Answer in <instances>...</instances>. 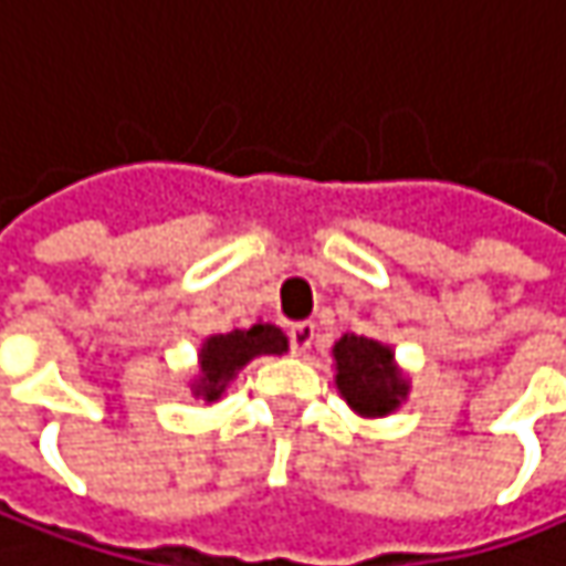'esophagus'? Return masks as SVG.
Returning a JSON list of instances; mask_svg holds the SVG:
<instances>
[{"mask_svg": "<svg viewBox=\"0 0 566 566\" xmlns=\"http://www.w3.org/2000/svg\"><path fill=\"white\" fill-rule=\"evenodd\" d=\"M312 342H315V325L312 322H296L290 328V344H293V354L296 357H303L305 350L312 347Z\"/></svg>", "mask_w": 566, "mask_h": 566, "instance_id": "1", "label": "esophagus"}]
</instances>
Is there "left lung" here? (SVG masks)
<instances>
[{
    "mask_svg": "<svg viewBox=\"0 0 566 566\" xmlns=\"http://www.w3.org/2000/svg\"><path fill=\"white\" fill-rule=\"evenodd\" d=\"M335 386L360 419H386L409 399V377L396 364V350L377 338L342 335L332 347Z\"/></svg>",
    "mask_w": 566,
    "mask_h": 566,
    "instance_id": "1",
    "label": "left lung"
}]
</instances>
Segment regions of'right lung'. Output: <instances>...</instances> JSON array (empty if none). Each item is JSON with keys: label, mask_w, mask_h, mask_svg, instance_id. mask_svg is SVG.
<instances>
[{"label": "right lung", "mask_w": 566, "mask_h": 566, "mask_svg": "<svg viewBox=\"0 0 566 566\" xmlns=\"http://www.w3.org/2000/svg\"><path fill=\"white\" fill-rule=\"evenodd\" d=\"M286 350H290V338L276 325L261 322V318L251 328L209 335L199 344V364H196V374L189 377V392L202 402H216L254 357L286 354Z\"/></svg>", "instance_id": "add662e5"}]
</instances>
